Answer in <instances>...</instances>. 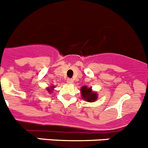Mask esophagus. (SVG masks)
Returning <instances> with one entry per match:
<instances>
[{
	"label": "esophagus",
	"mask_w": 148,
	"mask_h": 148,
	"mask_svg": "<svg viewBox=\"0 0 148 148\" xmlns=\"http://www.w3.org/2000/svg\"><path fill=\"white\" fill-rule=\"evenodd\" d=\"M67 82L69 83V84H72L73 82V79H67Z\"/></svg>",
	"instance_id": "1"
}]
</instances>
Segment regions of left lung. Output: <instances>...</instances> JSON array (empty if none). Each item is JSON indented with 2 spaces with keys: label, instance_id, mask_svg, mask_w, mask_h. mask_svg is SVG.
<instances>
[{
  "label": "left lung",
  "instance_id": "left-lung-1",
  "mask_svg": "<svg viewBox=\"0 0 148 148\" xmlns=\"http://www.w3.org/2000/svg\"><path fill=\"white\" fill-rule=\"evenodd\" d=\"M81 93L82 99L89 103H93L97 99V92L92 91L91 88H88L87 86H83L81 88Z\"/></svg>",
  "mask_w": 148,
  "mask_h": 148
}]
</instances>
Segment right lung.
Segmentation results:
<instances>
[{
    "label": "right lung",
    "instance_id": "obj_1",
    "mask_svg": "<svg viewBox=\"0 0 148 148\" xmlns=\"http://www.w3.org/2000/svg\"><path fill=\"white\" fill-rule=\"evenodd\" d=\"M54 88H55V87H54V86H51V87H50V88H48L46 90H47V91L49 92V93H51V92H52V90H53V89H54Z\"/></svg>",
    "mask_w": 148,
    "mask_h": 148
}]
</instances>
